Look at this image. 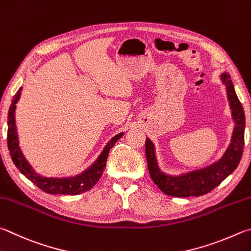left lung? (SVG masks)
Segmentation results:
<instances>
[{"mask_svg":"<svg viewBox=\"0 0 251 251\" xmlns=\"http://www.w3.org/2000/svg\"><path fill=\"white\" fill-rule=\"evenodd\" d=\"M222 79L226 85L228 100H229L236 126L232 133L230 146L218 162L206 169L184 174L181 176H169L162 173L157 168L154 146L150 140H146V155L149 172L153 182L166 195L173 197H190L207 194L215 187H217L228 175L234 172L239 164L245 146V112L236 95L229 75L223 74Z\"/></svg>","mask_w":251,"mask_h":251,"instance_id":"left-lung-1","label":"left lung"}]
</instances>
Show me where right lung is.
I'll return each mask as SVG.
<instances>
[{"label":"right lung","mask_w":251,"mask_h":251,"mask_svg":"<svg viewBox=\"0 0 251 251\" xmlns=\"http://www.w3.org/2000/svg\"><path fill=\"white\" fill-rule=\"evenodd\" d=\"M21 95V89L16 92L14 98L12 100L10 110H8L7 116V147L10 151V155L12 161L20 172L24 175L26 178L32 181L35 185L42 191L48 194H66V195H77L80 193L89 191L95 184L99 181V178L102 175L105 163H107V157L109 151L111 150L119 139H120L123 133H119L116 137L111 139V141L108 143V146L104 148V150L101 153L99 159L97 160L96 163L91 166L89 170L83 172L81 175H77L75 177L68 178H50L43 177L34 172L30 168L27 161L24 159L23 154L20 150L19 141H17V134L15 128V103L19 101Z\"/></svg>","instance_id":"right-lung-1"}]
</instances>
